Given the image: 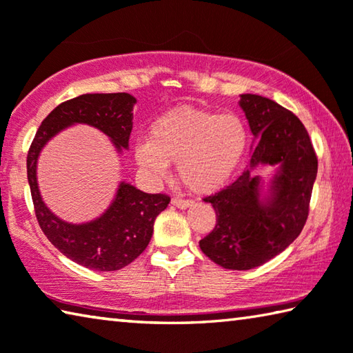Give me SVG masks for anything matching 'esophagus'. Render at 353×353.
I'll list each match as a JSON object with an SVG mask.
<instances>
[{"label":"esophagus","mask_w":353,"mask_h":353,"mask_svg":"<svg viewBox=\"0 0 353 353\" xmlns=\"http://www.w3.org/2000/svg\"><path fill=\"white\" fill-rule=\"evenodd\" d=\"M172 205L176 206L178 209H188L194 205V201L190 200H181V199H172Z\"/></svg>","instance_id":"1"}]
</instances>
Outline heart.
<instances>
[{"instance_id":"1","label":"heart","mask_w":353,"mask_h":353,"mask_svg":"<svg viewBox=\"0 0 353 353\" xmlns=\"http://www.w3.org/2000/svg\"><path fill=\"white\" fill-rule=\"evenodd\" d=\"M248 138L246 123L237 114L178 107L152 122L148 139L134 144V159L153 178H164L170 161H176L184 186L209 194L236 172Z\"/></svg>"}]
</instances>
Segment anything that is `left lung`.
I'll list each match as a JSON object with an SVG mask.
<instances>
[{"mask_svg": "<svg viewBox=\"0 0 353 353\" xmlns=\"http://www.w3.org/2000/svg\"><path fill=\"white\" fill-rule=\"evenodd\" d=\"M251 133V163L236 181L205 199L217 223L200 248L226 270H251L281 254L299 236L308 217L318 158L310 136L292 111L257 94L240 96ZM271 165L276 172L263 186L254 170Z\"/></svg>", "mask_w": 353, "mask_h": 353, "instance_id": "obj_1", "label": "left lung"}]
</instances>
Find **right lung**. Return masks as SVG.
Listing matches in <instances>:
<instances>
[{"label": "right lung", "mask_w": 353, "mask_h": 353, "mask_svg": "<svg viewBox=\"0 0 353 353\" xmlns=\"http://www.w3.org/2000/svg\"><path fill=\"white\" fill-rule=\"evenodd\" d=\"M136 99L128 92L82 94L55 107L37 132L28 153V181L41 231L61 254L85 268L116 271L132 263L147 248L153 223L169 205L164 194H145L130 183L117 186L111 205L86 223H68L51 212L37 183V163L49 141L76 123L101 130L117 153L128 148Z\"/></svg>", "instance_id": "1"}]
</instances>
